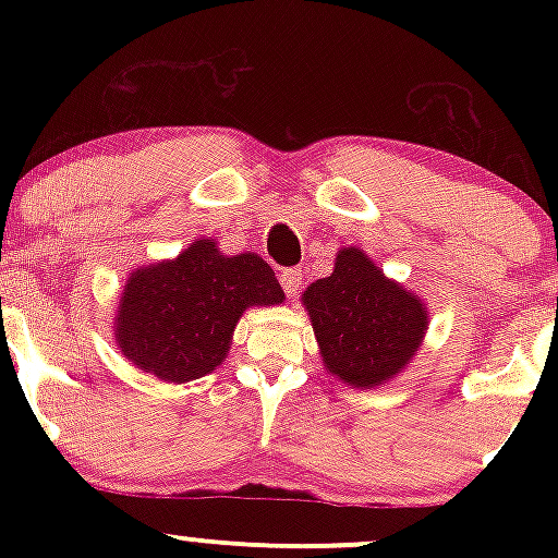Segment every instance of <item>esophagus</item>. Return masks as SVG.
<instances>
[{
	"label": "esophagus",
	"instance_id": "obj_1",
	"mask_svg": "<svg viewBox=\"0 0 558 558\" xmlns=\"http://www.w3.org/2000/svg\"><path fill=\"white\" fill-rule=\"evenodd\" d=\"M280 286L288 296H296L301 291V270H283L280 272Z\"/></svg>",
	"mask_w": 558,
	"mask_h": 558
}]
</instances>
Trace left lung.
<instances>
[{
    "label": "left lung",
    "instance_id": "1",
    "mask_svg": "<svg viewBox=\"0 0 558 558\" xmlns=\"http://www.w3.org/2000/svg\"><path fill=\"white\" fill-rule=\"evenodd\" d=\"M328 375L373 390L399 377L425 341L427 304L388 278L356 246L336 254L332 272L301 293Z\"/></svg>",
    "mask_w": 558,
    "mask_h": 558
}]
</instances>
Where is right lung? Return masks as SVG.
Returning <instances> with one entry per match:
<instances>
[{"label":"right lung","mask_w":558,"mask_h":558,"mask_svg":"<svg viewBox=\"0 0 558 558\" xmlns=\"http://www.w3.org/2000/svg\"><path fill=\"white\" fill-rule=\"evenodd\" d=\"M283 301L272 267L259 254H222L215 239H196L178 257L131 272L114 310V343L144 373L189 383L228 360L248 306Z\"/></svg>","instance_id":"obj_1"}]
</instances>
